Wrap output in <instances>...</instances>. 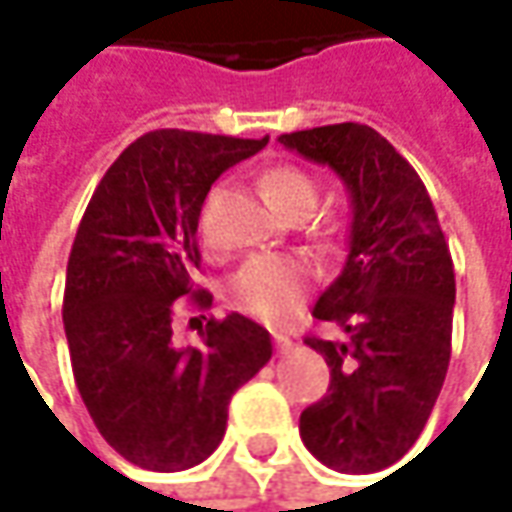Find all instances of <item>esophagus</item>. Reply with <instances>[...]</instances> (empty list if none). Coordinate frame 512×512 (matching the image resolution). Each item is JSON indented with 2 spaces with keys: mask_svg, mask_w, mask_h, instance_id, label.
<instances>
[{
  "mask_svg": "<svg viewBox=\"0 0 512 512\" xmlns=\"http://www.w3.org/2000/svg\"><path fill=\"white\" fill-rule=\"evenodd\" d=\"M273 344H276V350H279V353H287V350L293 347V339L285 336V333H273Z\"/></svg>",
  "mask_w": 512,
  "mask_h": 512,
  "instance_id": "obj_1",
  "label": "esophagus"
}]
</instances>
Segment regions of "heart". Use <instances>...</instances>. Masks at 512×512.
I'll return each mask as SVG.
<instances>
[{
    "label": "heart",
    "mask_w": 512,
    "mask_h": 512,
    "mask_svg": "<svg viewBox=\"0 0 512 512\" xmlns=\"http://www.w3.org/2000/svg\"><path fill=\"white\" fill-rule=\"evenodd\" d=\"M262 193L285 219L307 216L319 202V182L296 165H276L259 179ZM313 270L296 256H256L236 270L227 285V299L247 316L276 325L302 305Z\"/></svg>",
    "instance_id": "heart-1"
}]
</instances>
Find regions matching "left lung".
<instances>
[{
	"label": "left lung",
	"instance_id": "left-lung-1",
	"mask_svg": "<svg viewBox=\"0 0 512 512\" xmlns=\"http://www.w3.org/2000/svg\"><path fill=\"white\" fill-rule=\"evenodd\" d=\"M279 142L336 170L353 205L342 276L313 307L339 336L305 339L325 356L330 387L302 413L299 433L327 467L376 473L416 444L447 376L450 247L419 173L382 133L342 122Z\"/></svg>",
	"mask_w": 512,
	"mask_h": 512
}]
</instances>
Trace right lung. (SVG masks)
<instances>
[{
    "label": "right lung",
    "mask_w": 512,
    "mask_h": 512,
    "mask_svg": "<svg viewBox=\"0 0 512 512\" xmlns=\"http://www.w3.org/2000/svg\"><path fill=\"white\" fill-rule=\"evenodd\" d=\"M265 139L150 130L108 168L70 247L65 336L73 379L105 442L130 464L176 473L205 462L227 427L230 396L270 359L265 327L242 313L210 319L202 347L173 344L193 285L196 227L210 185Z\"/></svg>",
    "instance_id": "1"
}]
</instances>
